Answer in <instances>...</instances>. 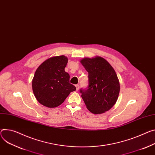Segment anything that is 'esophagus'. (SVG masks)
I'll list each match as a JSON object with an SVG mask.
<instances>
[{"mask_svg":"<svg viewBox=\"0 0 155 155\" xmlns=\"http://www.w3.org/2000/svg\"><path fill=\"white\" fill-rule=\"evenodd\" d=\"M75 87H76V88H77V90H78V89H79V88H80V86H79V85H75Z\"/></svg>","mask_w":155,"mask_h":155,"instance_id":"34e87169","label":"esophagus"}]
</instances>
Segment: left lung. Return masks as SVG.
Segmentation results:
<instances>
[{
	"label": "left lung",
	"mask_w": 155,
	"mask_h": 155,
	"mask_svg": "<svg viewBox=\"0 0 155 155\" xmlns=\"http://www.w3.org/2000/svg\"><path fill=\"white\" fill-rule=\"evenodd\" d=\"M80 62L88 73V87L80 90L81 97L92 113H103L115 104L119 96L120 85L115 70L100 57Z\"/></svg>",
	"instance_id": "obj_1"
}]
</instances>
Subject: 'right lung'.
Listing matches in <instances>:
<instances>
[{
  "label": "right lung",
  "mask_w": 155,
  "mask_h": 155,
  "mask_svg": "<svg viewBox=\"0 0 155 155\" xmlns=\"http://www.w3.org/2000/svg\"><path fill=\"white\" fill-rule=\"evenodd\" d=\"M68 59L64 55L51 58L36 70L32 81L34 94L39 103L48 107L61 105L76 87L65 72Z\"/></svg>",
  "instance_id": "1"
}]
</instances>
